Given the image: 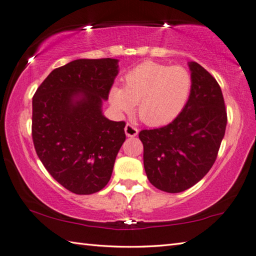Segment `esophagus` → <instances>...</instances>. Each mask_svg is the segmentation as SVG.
<instances>
[{"instance_id":"esophagus-1","label":"esophagus","mask_w":256,"mask_h":256,"mask_svg":"<svg viewBox=\"0 0 256 256\" xmlns=\"http://www.w3.org/2000/svg\"><path fill=\"white\" fill-rule=\"evenodd\" d=\"M124 131H125V134H126V136H128V138L136 136L138 133V130L136 128H134L133 125H131V124L125 125Z\"/></svg>"}]
</instances>
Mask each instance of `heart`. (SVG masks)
<instances>
[{"label": "heart", "instance_id": "b5f03b06", "mask_svg": "<svg viewBox=\"0 0 256 256\" xmlns=\"http://www.w3.org/2000/svg\"><path fill=\"white\" fill-rule=\"evenodd\" d=\"M192 92V76L183 66H170L144 62L128 72L123 88L114 86L110 102L115 112H136L150 126H162L172 122L188 102Z\"/></svg>", "mask_w": 256, "mask_h": 256}]
</instances>
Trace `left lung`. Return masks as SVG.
I'll return each mask as SVG.
<instances>
[{
  "mask_svg": "<svg viewBox=\"0 0 256 256\" xmlns=\"http://www.w3.org/2000/svg\"><path fill=\"white\" fill-rule=\"evenodd\" d=\"M188 68L192 92L184 110L166 126L138 134L146 177L154 188L168 193L183 192L206 175L227 125L218 82L196 62H188Z\"/></svg>",
  "mask_w": 256,
  "mask_h": 256,
  "instance_id": "obj_1",
  "label": "left lung"
}]
</instances>
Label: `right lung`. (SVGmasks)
Wrapping results in <instances>:
<instances>
[{
    "instance_id": "1",
    "label": "right lung",
    "mask_w": 256,
    "mask_h": 256,
    "mask_svg": "<svg viewBox=\"0 0 256 256\" xmlns=\"http://www.w3.org/2000/svg\"><path fill=\"white\" fill-rule=\"evenodd\" d=\"M118 60L79 58L52 71L32 98V140L47 172L80 196L110 180L124 122L102 114Z\"/></svg>"
}]
</instances>
